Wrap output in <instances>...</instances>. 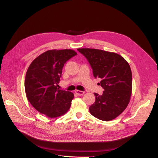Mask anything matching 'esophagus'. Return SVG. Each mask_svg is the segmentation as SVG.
<instances>
[{
  "label": "esophagus",
  "mask_w": 158,
  "mask_h": 158,
  "mask_svg": "<svg viewBox=\"0 0 158 158\" xmlns=\"http://www.w3.org/2000/svg\"><path fill=\"white\" fill-rule=\"evenodd\" d=\"M75 93L78 95H84V92H83V91H80V90H76Z\"/></svg>",
  "instance_id": "esophagus-1"
}]
</instances>
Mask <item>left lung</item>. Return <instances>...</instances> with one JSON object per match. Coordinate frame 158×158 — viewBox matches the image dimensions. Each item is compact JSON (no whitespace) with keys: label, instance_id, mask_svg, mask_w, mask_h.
Here are the masks:
<instances>
[{"label":"left lung","instance_id":"left-lung-1","mask_svg":"<svg viewBox=\"0 0 158 158\" xmlns=\"http://www.w3.org/2000/svg\"><path fill=\"white\" fill-rule=\"evenodd\" d=\"M92 68L94 76L105 89L102 95L94 93L95 101L89 107L90 113L100 120L109 121L121 114L130 102L132 72L123 56L95 49H78Z\"/></svg>","mask_w":158,"mask_h":158}]
</instances>
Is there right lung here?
Returning a JSON list of instances; mask_svg holds the SVG:
<instances>
[{"mask_svg":"<svg viewBox=\"0 0 158 158\" xmlns=\"http://www.w3.org/2000/svg\"><path fill=\"white\" fill-rule=\"evenodd\" d=\"M77 55L71 49L49 50L38 56L27 69L25 91L28 101L40 113L50 118L68 111L74 94L57 88L66 62Z\"/></svg>","mask_w":158,"mask_h":158,"instance_id":"right-lung-1","label":"right lung"}]
</instances>
